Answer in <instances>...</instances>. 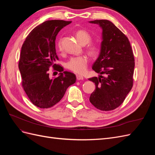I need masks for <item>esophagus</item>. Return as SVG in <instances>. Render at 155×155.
<instances>
[{
	"instance_id": "1",
	"label": "esophagus",
	"mask_w": 155,
	"mask_h": 155,
	"mask_svg": "<svg viewBox=\"0 0 155 155\" xmlns=\"http://www.w3.org/2000/svg\"><path fill=\"white\" fill-rule=\"evenodd\" d=\"M76 78H77L78 80H83V79H84L83 76H80V75H78V76H76Z\"/></svg>"
}]
</instances>
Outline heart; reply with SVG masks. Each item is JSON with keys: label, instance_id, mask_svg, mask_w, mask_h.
I'll use <instances>...</instances> for the list:
<instances>
[{"label": "heart", "instance_id": "heart-1", "mask_svg": "<svg viewBox=\"0 0 155 155\" xmlns=\"http://www.w3.org/2000/svg\"><path fill=\"white\" fill-rule=\"evenodd\" d=\"M76 38L78 41L83 45H85L90 43L91 41V37L90 34L85 30H79L76 32ZM58 47L59 50H62V41L60 39L58 43ZM88 52L91 55H95L97 54L98 49L94 45H90L88 47ZM88 58L85 55H80L78 57L71 58L67 63V68L71 71L76 74H83L86 71Z\"/></svg>", "mask_w": 155, "mask_h": 155}]
</instances>
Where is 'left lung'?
Segmentation results:
<instances>
[{
    "instance_id": "8db88e82",
    "label": "left lung",
    "mask_w": 155,
    "mask_h": 155,
    "mask_svg": "<svg viewBox=\"0 0 155 155\" xmlns=\"http://www.w3.org/2000/svg\"><path fill=\"white\" fill-rule=\"evenodd\" d=\"M102 29V42L99 57L92 69L100 75L89 78L96 89L89 100L97 109L109 111L118 107L133 85L134 58L127 37L108 20L89 22Z\"/></svg>"
}]
</instances>
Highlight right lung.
<instances>
[{"instance_id":"add662e5","label":"right lung","mask_w":155,"mask_h":155,"mask_svg":"<svg viewBox=\"0 0 155 155\" xmlns=\"http://www.w3.org/2000/svg\"><path fill=\"white\" fill-rule=\"evenodd\" d=\"M72 21H46L33 29L23 43L18 68L22 86L34 105L47 109L62 99L67 88L76 81L74 74L63 71L55 51V39L59 31ZM52 66L60 72L59 76L50 78L48 72Z\"/></svg>"}]
</instances>
